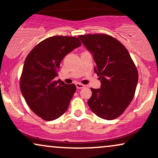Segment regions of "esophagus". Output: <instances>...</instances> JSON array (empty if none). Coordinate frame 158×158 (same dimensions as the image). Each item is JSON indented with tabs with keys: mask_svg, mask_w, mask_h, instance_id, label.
I'll return each instance as SVG.
<instances>
[{
	"mask_svg": "<svg viewBox=\"0 0 158 158\" xmlns=\"http://www.w3.org/2000/svg\"><path fill=\"white\" fill-rule=\"evenodd\" d=\"M75 85H76V87H77V89H82L85 86L84 85L81 84V83H77Z\"/></svg>",
	"mask_w": 158,
	"mask_h": 158,
	"instance_id": "esophagus-1",
	"label": "esophagus"
}]
</instances>
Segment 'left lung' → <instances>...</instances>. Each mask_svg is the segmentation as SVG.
I'll return each mask as SVG.
<instances>
[{
	"label": "left lung",
	"mask_w": 158,
	"mask_h": 158,
	"mask_svg": "<svg viewBox=\"0 0 158 158\" xmlns=\"http://www.w3.org/2000/svg\"><path fill=\"white\" fill-rule=\"evenodd\" d=\"M78 38L92 55L94 72L101 83L100 89H91L89 106L99 118L115 119L134 98L138 82L136 66L125 46L110 35H85Z\"/></svg>",
	"instance_id": "obj_1"
}]
</instances>
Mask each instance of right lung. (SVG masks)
Returning <instances> with one entry per match:
<instances>
[{"label": "right lung", "mask_w": 158, "mask_h": 158, "mask_svg": "<svg viewBox=\"0 0 158 158\" xmlns=\"http://www.w3.org/2000/svg\"><path fill=\"white\" fill-rule=\"evenodd\" d=\"M81 46L75 37H50L35 46L24 61L20 91L31 111L44 120L57 119L67 110L76 86L54 78L64 57Z\"/></svg>", "instance_id": "obj_1"}]
</instances>
